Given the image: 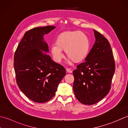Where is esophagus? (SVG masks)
<instances>
[{
    "label": "esophagus",
    "instance_id": "obj_1",
    "mask_svg": "<svg viewBox=\"0 0 128 128\" xmlns=\"http://www.w3.org/2000/svg\"><path fill=\"white\" fill-rule=\"evenodd\" d=\"M66 71L67 72H68V73H72V70H71L70 68H66Z\"/></svg>",
    "mask_w": 128,
    "mask_h": 128
}]
</instances>
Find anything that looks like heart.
<instances>
[{
	"mask_svg": "<svg viewBox=\"0 0 128 128\" xmlns=\"http://www.w3.org/2000/svg\"><path fill=\"white\" fill-rule=\"evenodd\" d=\"M68 58L77 63L84 60L90 51V41L87 36L80 31H66L61 34L56 40V44L51 47L53 58L60 62L64 58L62 51Z\"/></svg>",
	"mask_w": 128,
	"mask_h": 128,
	"instance_id": "1",
	"label": "heart"
}]
</instances>
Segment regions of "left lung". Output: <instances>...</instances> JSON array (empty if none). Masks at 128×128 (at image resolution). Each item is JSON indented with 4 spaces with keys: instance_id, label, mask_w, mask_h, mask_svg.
<instances>
[{
    "instance_id": "left-lung-1",
    "label": "left lung",
    "mask_w": 128,
    "mask_h": 128,
    "mask_svg": "<svg viewBox=\"0 0 128 128\" xmlns=\"http://www.w3.org/2000/svg\"><path fill=\"white\" fill-rule=\"evenodd\" d=\"M96 41L85 62L73 71L76 97L85 105L97 103L110 91L115 71V62L111 47L104 36L94 30Z\"/></svg>"
}]
</instances>
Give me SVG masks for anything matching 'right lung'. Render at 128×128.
I'll return each mask as SVG.
<instances>
[{"mask_svg":"<svg viewBox=\"0 0 128 128\" xmlns=\"http://www.w3.org/2000/svg\"><path fill=\"white\" fill-rule=\"evenodd\" d=\"M56 28L38 27L28 30L18 45L14 66L18 87L34 102L45 103L52 98L66 70L52 60L46 53L48 44L43 36Z\"/></svg>","mask_w":128,"mask_h":128,"instance_id":"obj_1","label":"right lung"}]
</instances>
